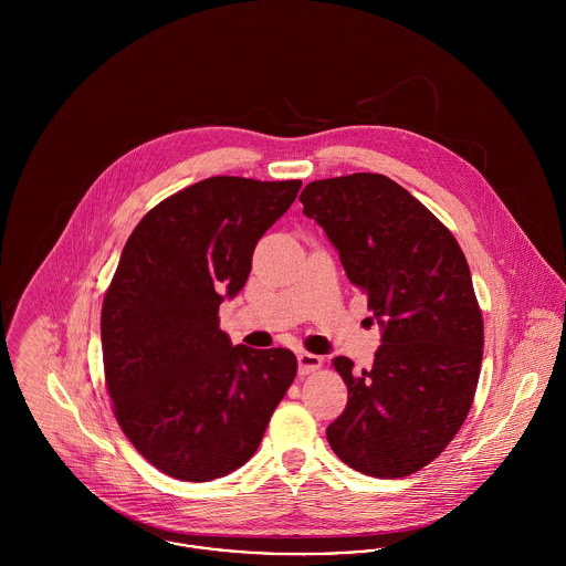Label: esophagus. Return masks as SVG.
Returning <instances> with one entry per match:
<instances>
[{
	"label": "esophagus",
	"instance_id": "obj_1",
	"mask_svg": "<svg viewBox=\"0 0 566 566\" xmlns=\"http://www.w3.org/2000/svg\"><path fill=\"white\" fill-rule=\"evenodd\" d=\"M321 368H323V357L321 355H314V353H307V350L298 353V370H301V375H310V373H316Z\"/></svg>",
	"mask_w": 566,
	"mask_h": 566
}]
</instances>
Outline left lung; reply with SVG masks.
Segmentation results:
<instances>
[{"label": "left lung", "instance_id": "1", "mask_svg": "<svg viewBox=\"0 0 566 566\" xmlns=\"http://www.w3.org/2000/svg\"><path fill=\"white\" fill-rule=\"evenodd\" d=\"M301 202L381 326L370 370L333 359L348 403L326 440L364 475L407 478L444 451L475 397L484 321L467 256L451 231L384 174L314 180Z\"/></svg>", "mask_w": 566, "mask_h": 566}]
</instances>
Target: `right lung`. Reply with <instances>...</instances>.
<instances>
[{"instance_id":"obj_1","label":"right lung","mask_w":566,"mask_h":566,"mask_svg":"<svg viewBox=\"0 0 566 566\" xmlns=\"http://www.w3.org/2000/svg\"><path fill=\"white\" fill-rule=\"evenodd\" d=\"M301 185L200 180L148 211L122 250L99 323L106 388L126 438L169 478L243 467L296 377L292 350L233 346L218 312Z\"/></svg>"}]
</instances>
